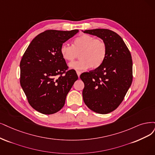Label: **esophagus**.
Wrapping results in <instances>:
<instances>
[{
  "label": "esophagus",
  "mask_w": 155,
  "mask_h": 155,
  "mask_svg": "<svg viewBox=\"0 0 155 155\" xmlns=\"http://www.w3.org/2000/svg\"><path fill=\"white\" fill-rule=\"evenodd\" d=\"M77 75H78V77H80V75H81V71H77Z\"/></svg>",
  "instance_id": "1"
}]
</instances>
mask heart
Returning a JSON list of instances; mask_svg holds the SVG:
<instances>
[{"label":"heart","instance_id":"b5f03b06","mask_svg":"<svg viewBox=\"0 0 155 155\" xmlns=\"http://www.w3.org/2000/svg\"><path fill=\"white\" fill-rule=\"evenodd\" d=\"M60 53L63 59L72 61L80 54V60L71 62L70 67L78 71L85 70L91 67L96 69L104 62L107 55V45L102 39L87 34H83L74 39L73 46L62 43Z\"/></svg>","mask_w":155,"mask_h":155}]
</instances>
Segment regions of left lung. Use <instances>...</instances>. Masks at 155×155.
<instances>
[{"label": "left lung", "instance_id": "1", "mask_svg": "<svg viewBox=\"0 0 155 155\" xmlns=\"http://www.w3.org/2000/svg\"><path fill=\"white\" fill-rule=\"evenodd\" d=\"M84 32L102 39L107 45V55L100 67L80 76L84 83L83 100L91 110L110 113L121 104L132 82L131 55L121 37L115 32L96 28Z\"/></svg>", "mask_w": 155, "mask_h": 155}]
</instances>
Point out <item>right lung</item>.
I'll list each match as a JSON object with an SVG mask.
<instances>
[{"label": "right lung", "mask_w": 155, "mask_h": 155, "mask_svg": "<svg viewBox=\"0 0 155 155\" xmlns=\"http://www.w3.org/2000/svg\"><path fill=\"white\" fill-rule=\"evenodd\" d=\"M78 32L47 30L34 38L20 61V85L28 104L43 114H53L64 107L66 96L78 79L68 70L60 47Z\"/></svg>", "instance_id": "1"}]
</instances>
